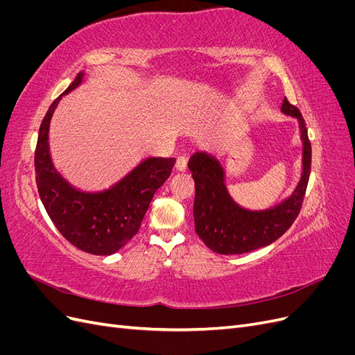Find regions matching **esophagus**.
<instances>
[{
    "instance_id": "34e87169",
    "label": "esophagus",
    "mask_w": 355,
    "mask_h": 355,
    "mask_svg": "<svg viewBox=\"0 0 355 355\" xmlns=\"http://www.w3.org/2000/svg\"><path fill=\"white\" fill-rule=\"evenodd\" d=\"M188 166V155H179L176 159V170L179 171H185Z\"/></svg>"
}]
</instances>
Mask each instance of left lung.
<instances>
[{"label":"left lung","mask_w":355,"mask_h":355,"mask_svg":"<svg viewBox=\"0 0 355 355\" xmlns=\"http://www.w3.org/2000/svg\"><path fill=\"white\" fill-rule=\"evenodd\" d=\"M282 111L296 116L304 141V173L288 200L263 211L239 207L228 196L223 170L213 157L196 153L188 167L196 182V232L210 250L220 254H243L270 245L292 227L302 209L311 171V142L302 114L284 98Z\"/></svg>","instance_id":"obj_1"}]
</instances>
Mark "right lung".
<instances>
[{"instance_id":"right-lung-1","label":"right lung","mask_w":355,"mask_h":355,"mask_svg":"<svg viewBox=\"0 0 355 355\" xmlns=\"http://www.w3.org/2000/svg\"><path fill=\"white\" fill-rule=\"evenodd\" d=\"M80 72L65 90H73L83 80ZM62 96L53 101L40 125L35 148V180L40 198L58 231L77 249L108 256L130 241L155 191L168 179L175 158H148L111 189L85 194L73 189L53 168L49 154V124Z\"/></svg>"}]
</instances>
